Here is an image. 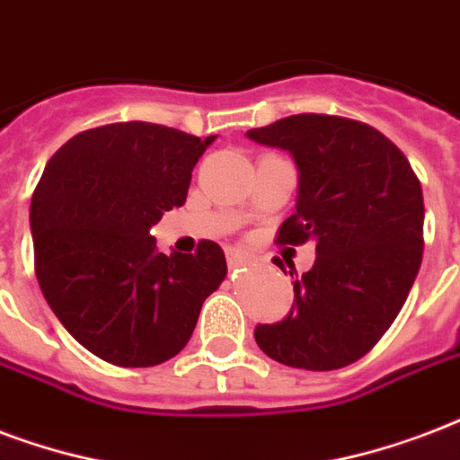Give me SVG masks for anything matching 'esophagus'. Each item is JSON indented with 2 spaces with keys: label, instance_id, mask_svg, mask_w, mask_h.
Segmentation results:
<instances>
[{
  "label": "esophagus",
  "instance_id": "34e87169",
  "mask_svg": "<svg viewBox=\"0 0 460 460\" xmlns=\"http://www.w3.org/2000/svg\"><path fill=\"white\" fill-rule=\"evenodd\" d=\"M226 262L229 268H241L248 262V253H243L241 248H226Z\"/></svg>",
  "mask_w": 460,
  "mask_h": 460
}]
</instances>
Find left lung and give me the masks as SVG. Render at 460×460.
Masks as SVG:
<instances>
[{
  "mask_svg": "<svg viewBox=\"0 0 460 460\" xmlns=\"http://www.w3.org/2000/svg\"><path fill=\"white\" fill-rule=\"evenodd\" d=\"M248 137L289 152L299 168L296 212L277 243H315L314 268L294 282V308L279 323L258 325L255 342L296 369L357 362L401 314L422 262L415 171L378 129L338 115H289Z\"/></svg>",
  "mask_w": 460,
  "mask_h": 460,
  "instance_id": "obj_1",
  "label": "left lung"
}]
</instances>
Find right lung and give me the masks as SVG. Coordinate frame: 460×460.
Wrapping results in <instances>:
<instances>
[{"instance_id":"1","label":"right lung","mask_w":460,"mask_h":460,"mask_svg":"<svg viewBox=\"0 0 460 460\" xmlns=\"http://www.w3.org/2000/svg\"><path fill=\"white\" fill-rule=\"evenodd\" d=\"M215 137L113 122L55 152L31 199L35 277L69 335L115 367H156L190 340L226 277L219 243L156 251L152 226L188 198Z\"/></svg>"}]
</instances>
